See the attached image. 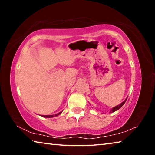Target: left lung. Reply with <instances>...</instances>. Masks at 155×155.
<instances>
[{
    "mask_svg": "<svg viewBox=\"0 0 155 155\" xmlns=\"http://www.w3.org/2000/svg\"><path fill=\"white\" fill-rule=\"evenodd\" d=\"M127 99H126L124 102H122V103L121 104H118V105H117V106L114 107V108H113V109H111V111H110V112H111V113H113V112H114V111H117V110H118L119 109L121 108V107L123 106V104H124L125 103V102H126V101H127Z\"/></svg>",
    "mask_w": 155,
    "mask_h": 155,
    "instance_id": "left-lung-1",
    "label": "left lung"
}]
</instances>
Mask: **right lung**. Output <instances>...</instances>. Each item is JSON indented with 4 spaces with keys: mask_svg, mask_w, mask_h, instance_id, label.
Masks as SVG:
<instances>
[{
    "mask_svg": "<svg viewBox=\"0 0 155 155\" xmlns=\"http://www.w3.org/2000/svg\"><path fill=\"white\" fill-rule=\"evenodd\" d=\"M62 113V111L61 112H59V113H58V114H54V115H41V116L42 117H54V116H57V115H59V114H61Z\"/></svg>",
    "mask_w": 155,
    "mask_h": 155,
    "instance_id": "add662e5",
    "label": "right lung"
}]
</instances>
